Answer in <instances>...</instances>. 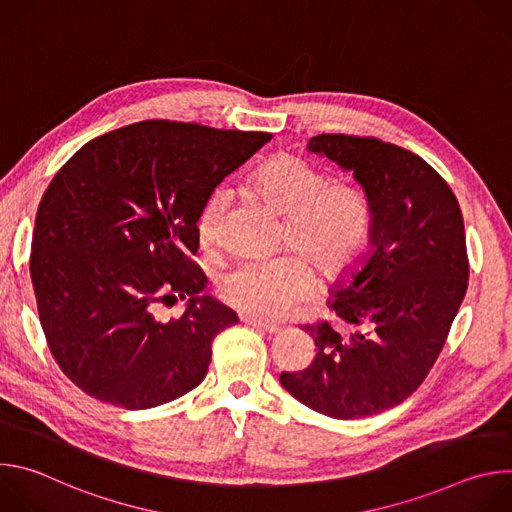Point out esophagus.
<instances>
[{"mask_svg":"<svg viewBox=\"0 0 512 512\" xmlns=\"http://www.w3.org/2000/svg\"><path fill=\"white\" fill-rule=\"evenodd\" d=\"M245 324L261 330V332H267V334H277L281 328L275 326V324H267V322H261V320H253V318H241Z\"/></svg>","mask_w":512,"mask_h":512,"instance_id":"1","label":"esophagus"}]
</instances>
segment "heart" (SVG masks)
<instances>
[{
  "mask_svg": "<svg viewBox=\"0 0 512 512\" xmlns=\"http://www.w3.org/2000/svg\"><path fill=\"white\" fill-rule=\"evenodd\" d=\"M249 186L283 216V241L304 256L322 279L342 275L369 239L371 210L364 194L352 186L330 184L324 172L304 160L277 156L251 174ZM227 206L225 186L206 196L196 218L202 247L216 243ZM303 260L298 255H279L239 261L221 273L216 291L225 304L245 316L279 320L312 287L314 275Z\"/></svg>",
  "mask_w": 512,
  "mask_h": 512,
  "instance_id": "heart-1",
  "label": "heart"
}]
</instances>
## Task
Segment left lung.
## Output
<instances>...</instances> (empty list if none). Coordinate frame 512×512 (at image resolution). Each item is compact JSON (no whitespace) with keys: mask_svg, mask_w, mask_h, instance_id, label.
Here are the masks:
<instances>
[{"mask_svg":"<svg viewBox=\"0 0 512 512\" xmlns=\"http://www.w3.org/2000/svg\"><path fill=\"white\" fill-rule=\"evenodd\" d=\"M308 152L360 184L371 249L330 287L328 306L348 332L304 326L316 358L279 381L318 413L369 417L411 397L446 344L468 287L464 218L448 182L399 145L322 133Z\"/></svg>","mask_w":512,"mask_h":512,"instance_id":"obj_1","label":"left lung"}]
</instances>
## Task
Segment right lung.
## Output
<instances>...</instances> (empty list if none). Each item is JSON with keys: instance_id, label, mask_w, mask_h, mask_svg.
Listing matches in <instances>:
<instances>
[{"instance_id": "add662e5", "label": "right lung", "mask_w": 512, "mask_h": 512, "mask_svg": "<svg viewBox=\"0 0 512 512\" xmlns=\"http://www.w3.org/2000/svg\"><path fill=\"white\" fill-rule=\"evenodd\" d=\"M271 139L196 123L141 121L72 156L46 188L30 275L62 373L87 395L150 409L206 377L214 336L237 314L204 294L192 263L206 196ZM188 299L160 323L158 301Z\"/></svg>"}]
</instances>
